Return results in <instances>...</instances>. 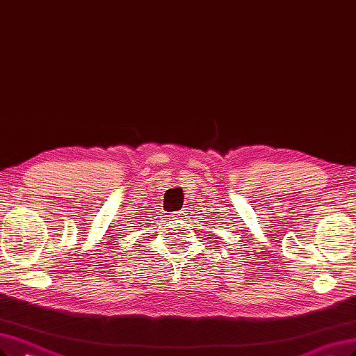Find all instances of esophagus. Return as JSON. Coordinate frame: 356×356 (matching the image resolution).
<instances>
[{"mask_svg": "<svg viewBox=\"0 0 356 356\" xmlns=\"http://www.w3.org/2000/svg\"><path fill=\"white\" fill-rule=\"evenodd\" d=\"M186 215H187V211H181V212H177L174 216L177 219H182V218H186Z\"/></svg>", "mask_w": 356, "mask_h": 356, "instance_id": "1", "label": "esophagus"}]
</instances>
